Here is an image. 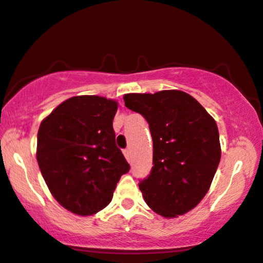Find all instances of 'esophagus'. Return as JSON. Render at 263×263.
<instances>
[{
  "instance_id": "obj_1",
  "label": "esophagus",
  "mask_w": 263,
  "mask_h": 263,
  "mask_svg": "<svg viewBox=\"0 0 263 263\" xmlns=\"http://www.w3.org/2000/svg\"><path fill=\"white\" fill-rule=\"evenodd\" d=\"M124 155H125V158L129 161V159H131V151H129V149H125Z\"/></svg>"
}]
</instances>
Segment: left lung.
<instances>
[{
    "label": "left lung",
    "instance_id": "1",
    "mask_svg": "<svg viewBox=\"0 0 263 263\" xmlns=\"http://www.w3.org/2000/svg\"><path fill=\"white\" fill-rule=\"evenodd\" d=\"M125 105L147 120L153 167L139 189L149 208L176 217L205 197L221 159L216 121L188 93L171 89L124 96Z\"/></svg>",
    "mask_w": 263,
    "mask_h": 263
}]
</instances>
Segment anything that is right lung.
Masks as SVG:
<instances>
[{
    "instance_id": "right-lung-1",
    "label": "right lung",
    "mask_w": 263,
    "mask_h": 263,
    "mask_svg": "<svg viewBox=\"0 0 263 263\" xmlns=\"http://www.w3.org/2000/svg\"><path fill=\"white\" fill-rule=\"evenodd\" d=\"M116 110L111 99L78 96L59 104L40 125V170L55 200L76 215L104 209L129 170L115 143Z\"/></svg>"
}]
</instances>
